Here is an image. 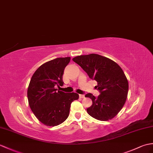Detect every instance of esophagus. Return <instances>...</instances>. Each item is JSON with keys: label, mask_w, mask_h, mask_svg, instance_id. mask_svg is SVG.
Returning a JSON list of instances; mask_svg holds the SVG:
<instances>
[{"label": "esophagus", "mask_w": 153, "mask_h": 153, "mask_svg": "<svg viewBox=\"0 0 153 153\" xmlns=\"http://www.w3.org/2000/svg\"><path fill=\"white\" fill-rule=\"evenodd\" d=\"M79 98H85V96L83 94H79Z\"/></svg>", "instance_id": "obj_1"}]
</instances>
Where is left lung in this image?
<instances>
[{"label":"left lung","mask_w":153,"mask_h":153,"mask_svg":"<svg viewBox=\"0 0 153 153\" xmlns=\"http://www.w3.org/2000/svg\"><path fill=\"white\" fill-rule=\"evenodd\" d=\"M72 60L91 79L97 81L96 88L101 93L97 98L91 93L85 95L93 101L87 109L88 114L102 121L114 118L125 105L128 92V82L122 68L113 60L94 53L77 56Z\"/></svg>","instance_id":"8db88e82"}]
</instances>
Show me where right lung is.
Returning <instances> with one entry per match:
<instances>
[{
  "label": "right lung",
  "mask_w": 153,
  "mask_h": 153,
  "mask_svg": "<svg viewBox=\"0 0 153 153\" xmlns=\"http://www.w3.org/2000/svg\"><path fill=\"white\" fill-rule=\"evenodd\" d=\"M70 57L56 58L41 65L31 77L27 90L28 104L39 121L55 126L68 118L71 103L79 94L65 93L55 87L63 85L64 70Z\"/></svg>",
  "instance_id": "add662e5"
}]
</instances>
